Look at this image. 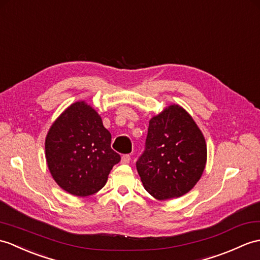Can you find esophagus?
Instances as JSON below:
<instances>
[{
  "label": "esophagus",
  "mask_w": 260,
  "mask_h": 260,
  "mask_svg": "<svg viewBox=\"0 0 260 260\" xmlns=\"http://www.w3.org/2000/svg\"><path fill=\"white\" fill-rule=\"evenodd\" d=\"M129 161H131V156L129 155L122 156V159H120V162H122V164H128Z\"/></svg>",
  "instance_id": "1"
}]
</instances>
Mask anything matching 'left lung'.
<instances>
[{
  "label": "left lung",
  "mask_w": 260,
  "mask_h": 260,
  "mask_svg": "<svg viewBox=\"0 0 260 260\" xmlns=\"http://www.w3.org/2000/svg\"><path fill=\"white\" fill-rule=\"evenodd\" d=\"M207 145L190 114L178 104L149 119L146 149L137 160L143 186L157 201L178 198L201 179Z\"/></svg>",
  "instance_id": "obj_1"
}]
</instances>
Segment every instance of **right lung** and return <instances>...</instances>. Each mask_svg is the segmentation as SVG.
Masks as SVG:
<instances>
[{
    "label": "right lung",
    "instance_id": "obj_1",
    "mask_svg": "<svg viewBox=\"0 0 260 260\" xmlns=\"http://www.w3.org/2000/svg\"><path fill=\"white\" fill-rule=\"evenodd\" d=\"M111 141V133L94 107L85 101L71 104L54 120L45 137V158L53 179L73 196L98 192L120 160Z\"/></svg>",
    "mask_w": 260,
    "mask_h": 260
}]
</instances>
